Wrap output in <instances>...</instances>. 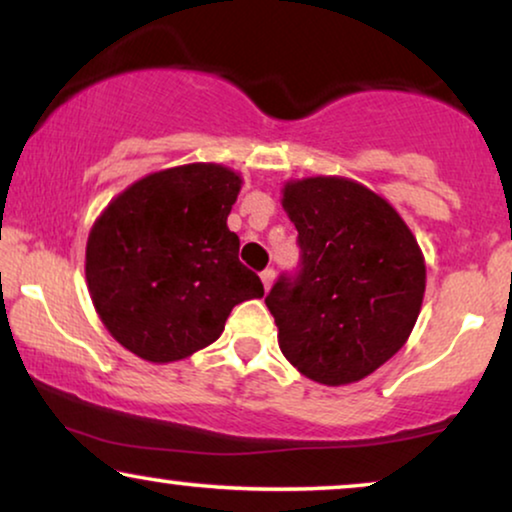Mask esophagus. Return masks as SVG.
<instances>
[{
  "mask_svg": "<svg viewBox=\"0 0 512 512\" xmlns=\"http://www.w3.org/2000/svg\"><path fill=\"white\" fill-rule=\"evenodd\" d=\"M261 282H263V286H265V291H270L272 282H275V270H272V268L263 270V272H261Z\"/></svg>",
  "mask_w": 512,
  "mask_h": 512,
  "instance_id": "34e87169",
  "label": "esophagus"
}]
</instances>
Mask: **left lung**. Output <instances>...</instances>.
Returning <instances> with one entry per match:
<instances>
[{
	"instance_id": "left-lung-1",
	"label": "left lung",
	"mask_w": 512,
	"mask_h": 512,
	"mask_svg": "<svg viewBox=\"0 0 512 512\" xmlns=\"http://www.w3.org/2000/svg\"><path fill=\"white\" fill-rule=\"evenodd\" d=\"M282 207L303 251L265 305L279 349L300 375L345 387L375 373L417 324L426 263L396 207L347 177L284 181Z\"/></svg>"
}]
</instances>
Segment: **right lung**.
<instances>
[{"mask_svg": "<svg viewBox=\"0 0 512 512\" xmlns=\"http://www.w3.org/2000/svg\"><path fill=\"white\" fill-rule=\"evenodd\" d=\"M242 184L226 165L188 163L146 174L102 209L86 282L118 345L151 363L181 361L219 338L237 303L263 298L228 228Z\"/></svg>", "mask_w": 512, "mask_h": 512, "instance_id": "add662e5", "label": "right lung"}]
</instances>
